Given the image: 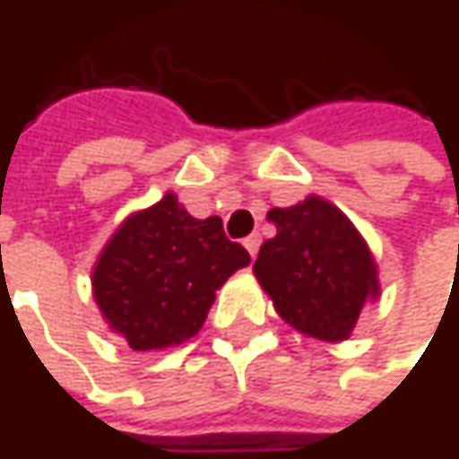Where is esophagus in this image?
Returning <instances> with one entry per match:
<instances>
[{
	"label": "esophagus",
	"mask_w": 459,
	"mask_h": 459,
	"mask_svg": "<svg viewBox=\"0 0 459 459\" xmlns=\"http://www.w3.org/2000/svg\"><path fill=\"white\" fill-rule=\"evenodd\" d=\"M244 247H247V252L255 257V255H257V249H260V233H252V236H247V238H244Z\"/></svg>",
	"instance_id": "obj_1"
}]
</instances>
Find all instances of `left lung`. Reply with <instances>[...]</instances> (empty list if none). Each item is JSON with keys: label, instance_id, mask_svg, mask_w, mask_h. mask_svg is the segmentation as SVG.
Segmentation results:
<instances>
[{"label": "left lung", "instance_id": "obj_1", "mask_svg": "<svg viewBox=\"0 0 459 459\" xmlns=\"http://www.w3.org/2000/svg\"><path fill=\"white\" fill-rule=\"evenodd\" d=\"M276 236L263 241L255 276L279 316L303 334L345 340L367 300H377L375 257L356 226L326 199L273 207Z\"/></svg>", "mask_w": 459, "mask_h": 459}]
</instances>
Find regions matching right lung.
Listing matches in <instances>:
<instances>
[{"instance_id":"add662e5","label":"right lung","mask_w":459,"mask_h":459,"mask_svg":"<svg viewBox=\"0 0 459 459\" xmlns=\"http://www.w3.org/2000/svg\"><path fill=\"white\" fill-rule=\"evenodd\" d=\"M247 263L249 252L223 233L221 218L196 221L167 194L108 238L92 271V295L133 351H159L194 337L215 290Z\"/></svg>"}]
</instances>
